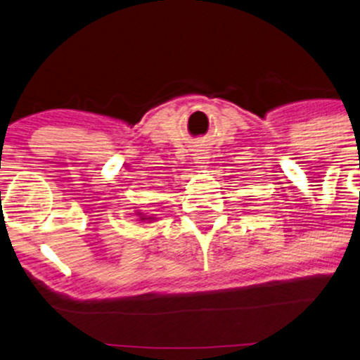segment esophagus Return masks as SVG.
<instances>
[{
	"mask_svg": "<svg viewBox=\"0 0 360 360\" xmlns=\"http://www.w3.org/2000/svg\"><path fill=\"white\" fill-rule=\"evenodd\" d=\"M193 159H194V164H198V167H203L205 164H208V155H206V152L203 150L194 152Z\"/></svg>",
	"mask_w": 360,
	"mask_h": 360,
	"instance_id": "esophagus-1",
	"label": "esophagus"
}]
</instances>
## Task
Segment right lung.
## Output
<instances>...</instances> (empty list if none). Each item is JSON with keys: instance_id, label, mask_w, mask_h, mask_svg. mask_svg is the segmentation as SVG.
Returning a JSON list of instances; mask_svg holds the SVG:
<instances>
[{"instance_id": "obj_1", "label": "right lung", "mask_w": 360, "mask_h": 360, "mask_svg": "<svg viewBox=\"0 0 360 360\" xmlns=\"http://www.w3.org/2000/svg\"><path fill=\"white\" fill-rule=\"evenodd\" d=\"M140 220H146V218H140Z\"/></svg>"}]
</instances>
